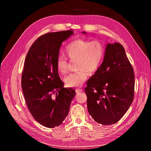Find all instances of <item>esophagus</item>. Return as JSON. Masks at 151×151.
I'll return each mask as SVG.
<instances>
[{"instance_id": "esophagus-1", "label": "esophagus", "mask_w": 151, "mask_h": 151, "mask_svg": "<svg viewBox=\"0 0 151 151\" xmlns=\"http://www.w3.org/2000/svg\"><path fill=\"white\" fill-rule=\"evenodd\" d=\"M76 93H81V92L83 91V90L82 89H80V88H76L75 90Z\"/></svg>"}]
</instances>
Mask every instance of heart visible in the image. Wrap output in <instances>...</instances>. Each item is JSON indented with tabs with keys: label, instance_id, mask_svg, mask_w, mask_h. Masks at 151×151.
<instances>
[{
	"label": "heart",
	"instance_id": "b5f03b06",
	"mask_svg": "<svg viewBox=\"0 0 151 151\" xmlns=\"http://www.w3.org/2000/svg\"><path fill=\"white\" fill-rule=\"evenodd\" d=\"M66 55L70 59H76L78 71L66 76L64 81L67 86L76 87L83 85L90 73L99 70L104 61L105 50L103 44L99 41H89L76 39L70 42L65 47ZM56 68L61 74L68 71L66 58L58 56L56 59Z\"/></svg>",
	"mask_w": 151,
	"mask_h": 151
}]
</instances>
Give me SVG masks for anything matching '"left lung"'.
I'll use <instances>...</instances> for the list:
<instances>
[{
  "instance_id": "left-lung-1",
  "label": "left lung",
  "mask_w": 151,
  "mask_h": 151,
  "mask_svg": "<svg viewBox=\"0 0 151 151\" xmlns=\"http://www.w3.org/2000/svg\"><path fill=\"white\" fill-rule=\"evenodd\" d=\"M86 85L87 108L95 122L109 125L122 118L133 101L135 86L133 68L122 45L108 44L103 63Z\"/></svg>"
}]
</instances>
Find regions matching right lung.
Returning <instances> with one entry per match:
<instances>
[{"instance_id": "1", "label": "right lung", "mask_w": 151, "mask_h": 151, "mask_svg": "<svg viewBox=\"0 0 151 151\" xmlns=\"http://www.w3.org/2000/svg\"><path fill=\"white\" fill-rule=\"evenodd\" d=\"M73 34L68 30L39 37L24 62L21 86L27 106L34 119L48 128L63 123L76 94L73 88H64L56 68L62 42Z\"/></svg>"}]
</instances>
